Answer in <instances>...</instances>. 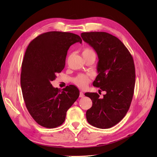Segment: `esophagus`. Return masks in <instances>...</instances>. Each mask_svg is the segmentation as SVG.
Here are the masks:
<instances>
[{
	"instance_id": "1",
	"label": "esophagus",
	"mask_w": 157,
	"mask_h": 157,
	"mask_svg": "<svg viewBox=\"0 0 157 157\" xmlns=\"http://www.w3.org/2000/svg\"><path fill=\"white\" fill-rule=\"evenodd\" d=\"M84 96H85V95H84L83 92H80V93H79V97L83 98Z\"/></svg>"
}]
</instances>
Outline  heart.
I'll return each mask as SVG.
<instances>
[{
	"label": "heart",
	"mask_w": 157,
	"mask_h": 157,
	"mask_svg": "<svg viewBox=\"0 0 157 157\" xmlns=\"http://www.w3.org/2000/svg\"><path fill=\"white\" fill-rule=\"evenodd\" d=\"M91 53H95V52L92 49L89 48H84L83 49V52H82V55H83V56L87 55ZM90 78L87 76L84 75V74H79V75L77 76L74 78V83L78 87L81 88H84L90 83Z\"/></svg>",
	"instance_id": "1"
}]
</instances>
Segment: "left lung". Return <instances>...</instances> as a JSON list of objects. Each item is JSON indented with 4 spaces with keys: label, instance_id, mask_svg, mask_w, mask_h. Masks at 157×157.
<instances>
[{
    "label": "left lung",
    "instance_id": "obj_1",
    "mask_svg": "<svg viewBox=\"0 0 157 157\" xmlns=\"http://www.w3.org/2000/svg\"><path fill=\"white\" fill-rule=\"evenodd\" d=\"M81 36L98 55V74L93 85L106 92L102 98L97 93H85L92 101L86 120L97 128H109L125 117L132 101L136 82L133 57L119 39L107 32H83Z\"/></svg>",
    "mask_w": 157,
    "mask_h": 157
}]
</instances>
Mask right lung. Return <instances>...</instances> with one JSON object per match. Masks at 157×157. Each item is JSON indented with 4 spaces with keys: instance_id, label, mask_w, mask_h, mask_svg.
Listing matches in <instances>:
<instances>
[{
    "instance_id": "right-lung-1",
    "label": "right lung",
    "mask_w": 157,
    "mask_h": 157,
    "mask_svg": "<svg viewBox=\"0 0 157 157\" xmlns=\"http://www.w3.org/2000/svg\"><path fill=\"white\" fill-rule=\"evenodd\" d=\"M76 43H81L82 39L73 33L48 32L33 39L25 53L20 78L23 97L31 117L40 126L61 125L79 95L74 85L61 90L51 84L63 69L68 49Z\"/></svg>"
}]
</instances>
